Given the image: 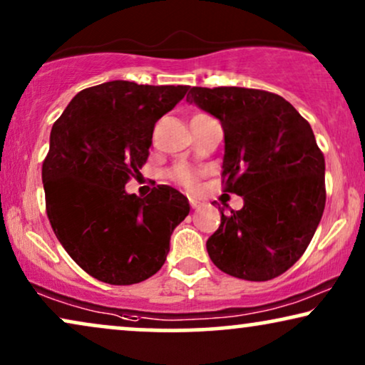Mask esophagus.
I'll use <instances>...</instances> for the list:
<instances>
[{"instance_id":"34e87169","label":"esophagus","mask_w":365,"mask_h":365,"mask_svg":"<svg viewBox=\"0 0 365 365\" xmlns=\"http://www.w3.org/2000/svg\"><path fill=\"white\" fill-rule=\"evenodd\" d=\"M188 202H190V207L192 208H197L198 203H200V202L197 200V198H193V197H188Z\"/></svg>"}]
</instances>
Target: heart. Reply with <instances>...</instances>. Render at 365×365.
I'll return each mask as SVG.
<instances>
[{
	"mask_svg": "<svg viewBox=\"0 0 365 365\" xmlns=\"http://www.w3.org/2000/svg\"><path fill=\"white\" fill-rule=\"evenodd\" d=\"M175 177H177L183 185L192 187L197 180V172L195 170L185 167V165H180V167L175 168Z\"/></svg>",
	"mask_w": 365,
	"mask_h": 365,
	"instance_id": "1",
	"label": "heart"
}]
</instances>
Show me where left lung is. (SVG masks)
<instances>
[{
	"label": "left lung",
	"mask_w": 365,
	"mask_h": 365,
	"mask_svg": "<svg viewBox=\"0 0 365 365\" xmlns=\"http://www.w3.org/2000/svg\"><path fill=\"white\" fill-rule=\"evenodd\" d=\"M187 101L220 120L223 190L244 198L240 210H220L208 255L237 279H275L302 257L324 213L325 160L312 128L264 90L193 86Z\"/></svg>",
	"instance_id": "1"
}]
</instances>
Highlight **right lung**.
Here are the masks:
<instances>
[{"instance_id":"add662e5","label":"right lung","mask_w":365,"mask_h":365,"mask_svg":"<svg viewBox=\"0 0 365 365\" xmlns=\"http://www.w3.org/2000/svg\"><path fill=\"white\" fill-rule=\"evenodd\" d=\"M188 86L106 81L85 88L53 123L43 162L46 213L68 255L95 279L132 285L162 269L175 227L190 212L177 188L126 193L152 147L155 123Z\"/></svg>"}]
</instances>
